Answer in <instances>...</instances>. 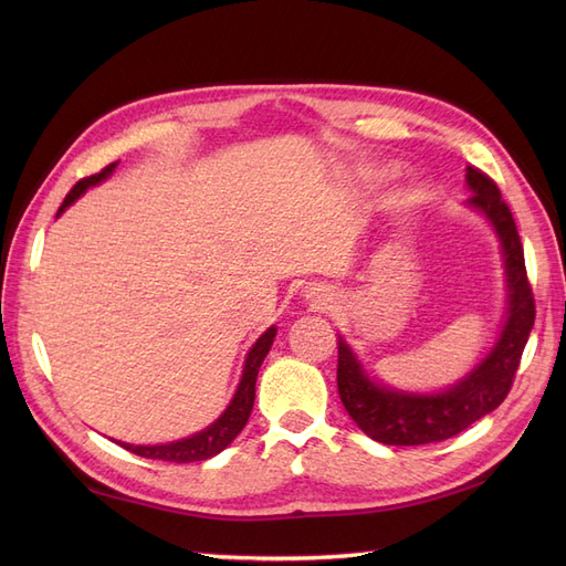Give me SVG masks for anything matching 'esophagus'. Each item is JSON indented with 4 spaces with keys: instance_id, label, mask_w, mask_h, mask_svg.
Returning a JSON list of instances; mask_svg holds the SVG:
<instances>
[{
    "instance_id": "esophagus-1",
    "label": "esophagus",
    "mask_w": 566,
    "mask_h": 566,
    "mask_svg": "<svg viewBox=\"0 0 566 566\" xmlns=\"http://www.w3.org/2000/svg\"><path fill=\"white\" fill-rule=\"evenodd\" d=\"M304 297L310 300V304L314 306V310H328V306L333 304V295L328 293V290H323V287H306L304 290Z\"/></svg>"
}]
</instances>
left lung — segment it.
Returning <instances> with one entry per match:
<instances>
[{
  "label": "left lung",
  "mask_w": 566,
  "mask_h": 566,
  "mask_svg": "<svg viewBox=\"0 0 566 566\" xmlns=\"http://www.w3.org/2000/svg\"><path fill=\"white\" fill-rule=\"evenodd\" d=\"M465 184L472 191L465 205L482 214L499 235L507 287L505 321L482 361L447 389L430 394L394 389L370 378L345 337L337 335V391L342 406L347 408L358 430L387 447H422L443 441L499 408L515 380L528 333L534 328L536 306L526 281L515 219L501 198L499 186L476 167L465 169Z\"/></svg>",
  "instance_id": "1"
}]
</instances>
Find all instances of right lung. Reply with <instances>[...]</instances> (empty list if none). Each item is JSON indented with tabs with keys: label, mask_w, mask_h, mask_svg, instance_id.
I'll return each mask as SVG.
<instances>
[{
	"label": "right lung",
	"mask_w": 566,
	"mask_h": 566,
	"mask_svg": "<svg viewBox=\"0 0 566 566\" xmlns=\"http://www.w3.org/2000/svg\"><path fill=\"white\" fill-rule=\"evenodd\" d=\"M117 163H111L106 169H101L98 175H92L87 179H82L73 186V191L65 196L63 205L59 208L56 217H61L71 205L87 191L92 186H98L101 181H106L113 172H115ZM273 337H276V325H271L266 328L260 339L254 342L250 347L248 356H245V364H243V375H241V382H238V389L233 394L231 403L227 406L224 413H221L212 424L205 427V430L191 434V437H184L177 441H169V443H150V447H134V443L127 441H115L119 447L142 455V458H153V460H167V462H196V460H208L217 453L224 451L229 443L243 432V427L252 413V403H254V382H256V373H260V366L266 358L271 345H273Z\"/></svg>",
	"instance_id": "obj_1"
}]
</instances>
